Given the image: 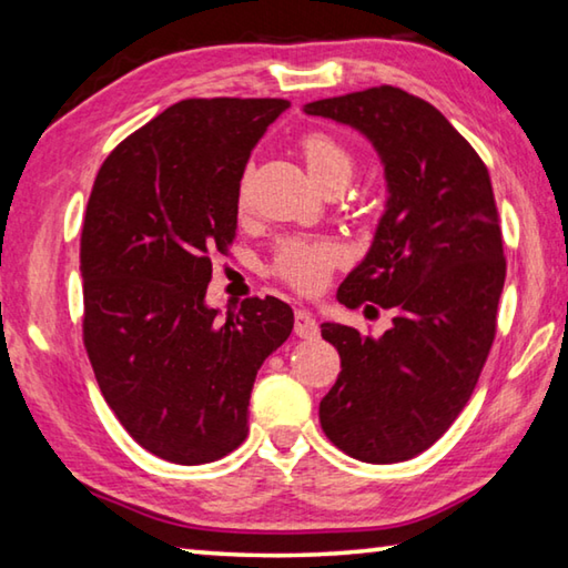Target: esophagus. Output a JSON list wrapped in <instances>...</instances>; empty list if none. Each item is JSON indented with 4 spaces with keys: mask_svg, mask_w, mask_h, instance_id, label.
<instances>
[{
    "mask_svg": "<svg viewBox=\"0 0 568 568\" xmlns=\"http://www.w3.org/2000/svg\"><path fill=\"white\" fill-rule=\"evenodd\" d=\"M295 335H301V338H315L318 335V323H315L313 313H307L305 307L295 311Z\"/></svg>",
    "mask_w": 568,
    "mask_h": 568,
    "instance_id": "1",
    "label": "esophagus"
}]
</instances>
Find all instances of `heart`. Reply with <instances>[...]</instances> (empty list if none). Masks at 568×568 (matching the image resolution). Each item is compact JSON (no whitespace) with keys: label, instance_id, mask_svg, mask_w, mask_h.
Segmentation results:
<instances>
[{"label":"heart","instance_id":"b5f03b06","mask_svg":"<svg viewBox=\"0 0 568 568\" xmlns=\"http://www.w3.org/2000/svg\"><path fill=\"white\" fill-rule=\"evenodd\" d=\"M301 152L313 180L321 187L333 182H348L353 175V155L348 148L325 132H307ZM240 205H245V187L240 190ZM345 261L343 247L331 237H285L275 247L273 273L303 293H313L328 281L333 267Z\"/></svg>","mask_w":568,"mask_h":568}]
</instances>
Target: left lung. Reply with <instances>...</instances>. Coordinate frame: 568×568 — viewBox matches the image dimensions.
<instances>
[{
    "instance_id": "8db88e82",
    "label": "left lung",
    "mask_w": 568,
    "mask_h": 568,
    "mask_svg": "<svg viewBox=\"0 0 568 568\" xmlns=\"http://www.w3.org/2000/svg\"><path fill=\"white\" fill-rule=\"evenodd\" d=\"M303 112L361 132L376 150L386 205L335 297L396 311L378 338L321 325L343 365L321 400V426L353 458L398 464L446 434L491 351L506 281L491 178L434 104L398 88L307 102Z\"/></svg>"
}]
</instances>
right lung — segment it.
Returning <instances> with one entry per match:
<instances>
[{
  "label": "right lung",
  "mask_w": 568,
  "mask_h": 568,
  "mask_svg": "<svg viewBox=\"0 0 568 568\" xmlns=\"http://www.w3.org/2000/svg\"><path fill=\"white\" fill-rule=\"evenodd\" d=\"M287 100H182L112 150L82 227L84 345L114 416L172 464L227 456L250 393L293 331L291 305L210 307V253L233 243L250 152Z\"/></svg>",
  "instance_id": "right-lung-1"
}]
</instances>
